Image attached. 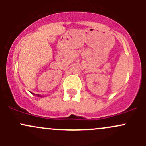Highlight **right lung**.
<instances>
[{
  "label": "right lung",
  "instance_id": "add662e5",
  "mask_svg": "<svg viewBox=\"0 0 146 146\" xmlns=\"http://www.w3.org/2000/svg\"><path fill=\"white\" fill-rule=\"evenodd\" d=\"M38 96H39V97H41V96H40V95H38Z\"/></svg>",
  "mask_w": 146,
  "mask_h": 146
}]
</instances>
